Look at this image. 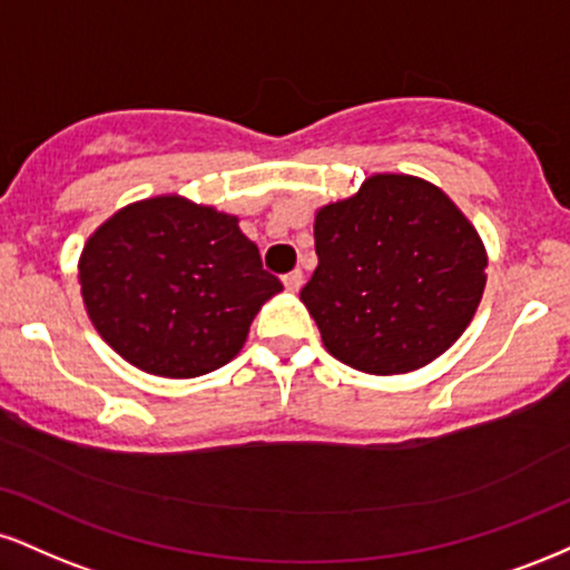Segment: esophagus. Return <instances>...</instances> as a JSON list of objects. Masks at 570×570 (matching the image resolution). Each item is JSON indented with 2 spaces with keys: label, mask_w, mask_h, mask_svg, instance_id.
<instances>
[{
  "label": "esophagus",
  "mask_w": 570,
  "mask_h": 570,
  "mask_svg": "<svg viewBox=\"0 0 570 570\" xmlns=\"http://www.w3.org/2000/svg\"><path fill=\"white\" fill-rule=\"evenodd\" d=\"M303 284H305L303 271H292V273H286V276H284V286H286V289H289V292H297Z\"/></svg>",
  "instance_id": "1"
}]
</instances>
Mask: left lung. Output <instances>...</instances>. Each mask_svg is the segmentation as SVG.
Masks as SVG:
<instances>
[{
    "instance_id": "1",
    "label": "left lung",
    "mask_w": 570,
    "mask_h": 570,
    "mask_svg": "<svg viewBox=\"0 0 570 570\" xmlns=\"http://www.w3.org/2000/svg\"><path fill=\"white\" fill-rule=\"evenodd\" d=\"M299 292L334 358L366 374L428 366L462 337L485 286V249L456 204L411 175H374L315 212Z\"/></svg>"
}]
</instances>
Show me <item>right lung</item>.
Listing matches in <instances>:
<instances>
[{
  "instance_id": "obj_1",
  "label": "right lung",
  "mask_w": 570,
  "mask_h": 570,
  "mask_svg": "<svg viewBox=\"0 0 570 570\" xmlns=\"http://www.w3.org/2000/svg\"><path fill=\"white\" fill-rule=\"evenodd\" d=\"M79 284L100 337L173 380L236 358L259 307L284 289L236 217L180 196L129 204L102 223L81 252Z\"/></svg>"
}]
</instances>
